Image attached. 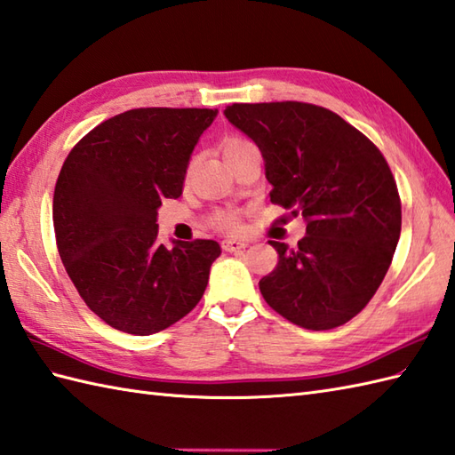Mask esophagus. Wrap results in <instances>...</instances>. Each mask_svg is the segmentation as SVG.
<instances>
[{
	"instance_id": "1",
	"label": "esophagus",
	"mask_w": 455,
	"mask_h": 455,
	"mask_svg": "<svg viewBox=\"0 0 455 455\" xmlns=\"http://www.w3.org/2000/svg\"><path fill=\"white\" fill-rule=\"evenodd\" d=\"M228 253H237V251L245 249L247 247V241H241V239H224V243H221Z\"/></svg>"
}]
</instances>
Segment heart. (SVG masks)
I'll return each instance as SVG.
<instances>
[{
  "label": "heart",
  "mask_w": 455,
  "mask_h": 455,
  "mask_svg": "<svg viewBox=\"0 0 455 455\" xmlns=\"http://www.w3.org/2000/svg\"><path fill=\"white\" fill-rule=\"evenodd\" d=\"M243 144H249V140L239 138V136H231L224 142V151L239 148ZM216 226L221 228V229H226V231H235V229H239V218L234 214V212H224V214H220L216 218Z\"/></svg>",
  "instance_id": "b5f03b06"
}]
</instances>
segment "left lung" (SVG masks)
I'll list each match as a JSON object with an SVG mask.
<instances>
[{
    "instance_id": "1",
    "label": "left lung",
    "mask_w": 455,
    "mask_h": 455,
    "mask_svg": "<svg viewBox=\"0 0 455 455\" xmlns=\"http://www.w3.org/2000/svg\"><path fill=\"white\" fill-rule=\"evenodd\" d=\"M224 115L265 157L272 204L307 221L298 247L268 241L278 265L259 282L262 298L304 329L345 325L376 294L401 235V198L386 157L317 105L234 103Z\"/></svg>"
}]
</instances>
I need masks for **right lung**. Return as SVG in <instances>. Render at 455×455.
<instances>
[{
    "label": "right lung",
    "instance_id": "obj_1",
    "mask_svg": "<svg viewBox=\"0 0 455 455\" xmlns=\"http://www.w3.org/2000/svg\"><path fill=\"white\" fill-rule=\"evenodd\" d=\"M218 108H132L69 151L52 220L60 259L87 307L128 335H154L193 311L221 249L157 239V208L179 198L190 154Z\"/></svg>",
    "mask_w": 455,
    "mask_h": 455
}]
</instances>
